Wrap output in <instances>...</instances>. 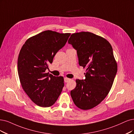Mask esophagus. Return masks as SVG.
<instances>
[{"label": "esophagus", "mask_w": 134, "mask_h": 134, "mask_svg": "<svg viewBox=\"0 0 134 134\" xmlns=\"http://www.w3.org/2000/svg\"><path fill=\"white\" fill-rule=\"evenodd\" d=\"M70 80H71V79L68 78H67V77H64V82H65L66 83L68 82Z\"/></svg>", "instance_id": "34e87169"}]
</instances>
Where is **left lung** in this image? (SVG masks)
<instances>
[{"label": "left lung", "mask_w": 134, "mask_h": 134, "mask_svg": "<svg viewBox=\"0 0 134 134\" xmlns=\"http://www.w3.org/2000/svg\"><path fill=\"white\" fill-rule=\"evenodd\" d=\"M68 42L77 51L80 66L86 68V79L76 80L71 97L81 109H91L104 99L116 76L112 47L106 39L90 32L73 34Z\"/></svg>", "instance_id": "left-lung-1"}]
</instances>
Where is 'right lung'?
Segmentation results:
<instances>
[{
    "mask_svg": "<svg viewBox=\"0 0 134 134\" xmlns=\"http://www.w3.org/2000/svg\"><path fill=\"white\" fill-rule=\"evenodd\" d=\"M70 35L44 31L29 38L20 51L18 59L20 81L26 94L40 107L52 106L61 93L63 77L48 75L45 71Z\"/></svg>",
    "mask_w": 134,
    "mask_h": 134,
    "instance_id": "right-lung-1",
    "label": "right lung"
}]
</instances>
